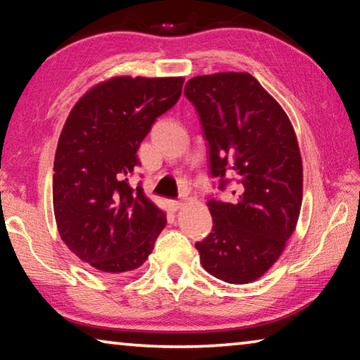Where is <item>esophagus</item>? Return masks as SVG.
I'll return each mask as SVG.
<instances>
[{
    "label": "esophagus",
    "mask_w": 360,
    "mask_h": 360,
    "mask_svg": "<svg viewBox=\"0 0 360 360\" xmlns=\"http://www.w3.org/2000/svg\"><path fill=\"white\" fill-rule=\"evenodd\" d=\"M181 206H182V203L178 202V200H172V202H169V208H172L173 211H178Z\"/></svg>",
    "instance_id": "1"
}]
</instances>
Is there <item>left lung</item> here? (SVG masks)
I'll return each instance as SVG.
<instances>
[{
    "instance_id": "left-lung-1",
    "label": "left lung",
    "mask_w": 360,
    "mask_h": 360,
    "mask_svg": "<svg viewBox=\"0 0 360 360\" xmlns=\"http://www.w3.org/2000/svg\"><path fill=\"white\" fill-rule=\"evenodd\" d=\"M210 149V174L235 198L210 197L212 230L195 243L210 275L255 281L279 259L300 216L303 167L288 114L249 72H216L186 84Z\"/></svg>"
}]
</instances>
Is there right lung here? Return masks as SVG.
Masks as SVG:
<instances>
[{
    "instance_id": "add662e5",
    "label": "right lung",
    "mask_w": 360,
    "mask_h": 360,
    "mask_svg": "<svg viewBox=\"0 0 360 360\" xmlns=\"http://www.w3.org/2000/svg\"><path fill=\"white\" fill-rule=\"evenodd\" d=\"M184 77L119 76L95 85L71 109L53 160L60 238L105 275L136 270L165 229V212L133 188L136 150L158 115L179 100Z\"/></svg>"
}]
</instances>
